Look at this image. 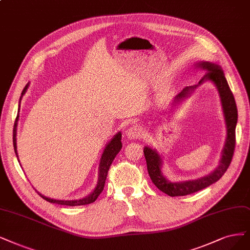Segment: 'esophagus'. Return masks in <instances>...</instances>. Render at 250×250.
I'll list each match as a JSON object with an SVG mask.
<instances>
[{"label": "esophagus", "instance_id": "34e87169", "mask_svg": "<svg viewBox=\"0 0 250 250\" xmlns=\"http://www.w3.org/2000/svg\"><path fill=\"white\" fill-rule=\"evenodd\" d=\"M125 136L128 140L139 139V138H141V136H142V131L138 125H133L125 131Z\"/></svg>", "mask_w": 250, "mask_h": 250}]
</instances>
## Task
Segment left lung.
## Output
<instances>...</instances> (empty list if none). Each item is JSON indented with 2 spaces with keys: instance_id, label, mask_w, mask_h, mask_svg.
I'll use <instances>...</instances> for the list:
<instances>
[{
  "instance_id": "obj_1",
  "label": "left lung",
  "mask_w": 250,
  "mask_h": 250,
  "mask_svg": "<svg viewBox=\"0 0 250 250\" xmlns=\"http://www.w3.org/2000/svg\"><path fill=\"white\" fill-rule=\"evenodd\" d=\"M195 69H200L205 71V75L199 81L198 84L184 87L177 96H175L172 102V106L168 112L174 111L173 108L179 105L182 101L188 98L191 92L195 90L202 83L205 81H210L215 85L218 95L220 98L221 108L225 117L226 128H227V137L224 148L221 150V155L219 164L217 167L209 173L206 176H203L198 179L192 180H183V181H171L165 176L162 168H163V159L162 155L155 148H151L149 146L144 147V155L147 164V170L150 176V179L154 183V186L163 192L167 193L170 197H178V196H187L192 192H196L205 188L211 184H213L219 180L223 175L228 170L229 166L232 161L235 143H236V125L238 122V110L236 106V102L233 96V92L230 91L228 81L224 74L223 69L216 62L201 61L195 63ZM167 113V112H165Z\"/></svg>"
}]
</instances>
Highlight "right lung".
<instances>
[{"mask_svg":"<svg viewBox=\"0 0 250 250\" xmlns=\"http://www.w3.org/2000/svg\"><path fill=\"white\" fill-rule=\"evenodd\" d=\"M30 86V82L24 86L21 96L20 99V104H18V111H17V116L15 119V124L13 127V147H14V151L16 154V158L18 160V153H17V145H16V135H17V125H18V118H20V110H21V102L23 97V95L26 92L27 88ZM123 147L122 143V132H118L117 134L114 135V137L111 139L105 146V148L102 152L101 159H100V164H99V172H98V182L97 186L94 188L88 196L78 199V200H57V199H51L48 197H45L42 193L39 191H37L43 198L49 203H53V204H59V205H66V206H82V205H87L90 204V203H94L97 198L100 196V193L103 191L104 186H105V181L107 178V174L108 170L110 168L111 164H112L113 160L115 159L116 154L120 151ZM18 163H20V160H18Z\"/></svg>","mask_w":250,"mask_h":250,"instance_id":"1","label":"right lung"}]
</instances>
